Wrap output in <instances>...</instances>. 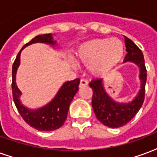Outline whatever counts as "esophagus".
<instances>
[{
    "label": "esophagus",
    "mask_w": 157,
    "mask_h": 157,
    "mask_svg": "<svg viewBox=\"0 0 157 157\" xmlns=\"http://www.w3.org/2000/svg\"><path fill=\"white\" fill-rule=\"evenodd\" d=\"M87 85H88L87 81H86V80H84V79L81 80V82H80V87H82V86H87Z\"/></svg>",
    "instance_id": "obj_1"
}]
</instances>
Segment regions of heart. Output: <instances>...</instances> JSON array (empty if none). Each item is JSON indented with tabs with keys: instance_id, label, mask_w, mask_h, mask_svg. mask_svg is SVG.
I'll return each instance as SVG.
<instances>
[{
	"instance_id": "obj_1",
	"label": "heart",
	"mask_w": 157,
	"mask_h": 157,
	"mask_svg": "<svg viewBox=\"0 0 157 157\" xmlns=\"http://www.w3.org/2000/svg\"><path fill=\"white\" fill-rule=\"evenodd\" d=\"M124 56V47L117 39H93L79 46L75 58L82 66H90V73L103 75L114 69Z\"/></svg>"
}]
</instances>
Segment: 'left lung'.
Wrapping results in <instances>:
<instances>
[{
	"mask_svg": "<svg viewBox=\"0 0 157 157\" xmlns=\"http://www.w3.org/2000/svg\"><path fill=\"white\" fill-rule=\"evenodd\" d=\"M124 37L127 54L123 62H132L140 69V86L137 94L131 101L118 102L112 99L105 91L103 79L92 80L89 84L93 90L92 107L96 118L103 125L111 128H118L127 124L139 111L145 99L147 69L143 54L132 40Z\"/></svg>",
	"mask_w": 157,
	"mask_h": 157,
	"instance_id": "left-lung-1",
	"label": "left lung"
}]
</instances>
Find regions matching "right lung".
Instances as JSON below:
<instances>
[{
	"label": "right lung",
	"instance_id": "right-lung-1",
	"mask_svg": "<svg viewBox=\"0 0 157 157\" xmlns=\"http://www.w3.org/2000/svg\"><path fill=\"white\" fill-rule=\"evenodd\" d=\"M34 43H45L50 46H56V41L53 39L52 34L39 35L34 37L31 41L23 46L20 51L12 66V95L15 105L25 122L41 132H50L60 128L67 119L71 102L75 93L78 91L80 79L66 82L59 89L55 97L46 105L37 109H30L23 105L20 96L21 92L17 87L16 77L17 71L21 62V53L24 48Z\"/></svg>",
	"mask_w": 157,
	"mask_h": 157
}]
</instances>
